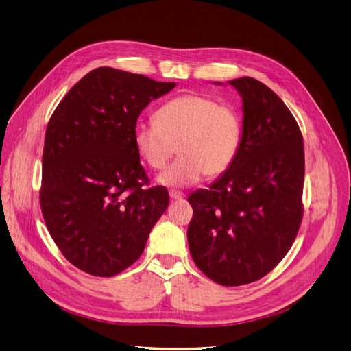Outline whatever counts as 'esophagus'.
Returning a JSON list of instances; mask_svg holds the SVG:
<instances>
[{
  "mask_svg": "<svg viewBox=\"0 0 351 351\" xmlns=\"http://www.w3.org/2000/svg\"><path fill=\"white\" fill-rule=\"evenodd\" d=\"M169 195H171V198L172 199H184L185 198V195H184V193L182 192H179V191H171V192H169Z\"/></svg>",
  "mask_w": 351,
  "mask_h": 351,
  "instance_id": "1",
  "label": "esophagus"
}]
</instances>
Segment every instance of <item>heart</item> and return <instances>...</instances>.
Here are the masks:
<instances>
[{
	"label": "heart",
	"mask_w": 351,
	"mask_h": 351,
	"mask_svg": "<svg viewBox=\"0 0 351 351\" xmlns=\"http://www.w3.org/2000/svg\"><path fill=\"white\" fill-rule=\"evenodd\" d=\"M243 140L240 112L227 104L202 94L173 98L156 112V121H137L133 141L140 159L159 175L165 186L185 188L205 176H219L237 159Z\"/></svg>",
	"instance_id": "1"
}]
</instances>
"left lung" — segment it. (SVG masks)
<instances>
[{"mask_svg": "<svg viewBox=\"0 0 351 351\" xmlns=\"http://www.w3.org/2000/svg\"><path fill=\"white\" fill-rule=\"evenodd\" d=\"M228 85L243 101L240 152L208 189L189 195L188 244L205 276L240 287L289 252L302 219L305 162L301 130L274 90L249 76Z\"/></svg>", "mask_w": 351, "mask_h": 351, "instance_id": "left-lung-1", "label": "left lung"}]
</instances>
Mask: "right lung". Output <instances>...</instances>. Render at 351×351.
Instances as JSON below:
<instances>
[{"label": "right lung", "instance_id": "add662e5", "mask_svg": "<svg viewBox=\"0 0 351 351\" xmlns=\"http://www.w3.org/2000/svg\"><path fill=\"white\" fill-rule=\"evenodd\" d=\"M175 86L98 68L71 88L47 124L42 213L63 256L89 275L132 266L167 208L166 188L143 186L133 130L149 102Z\"/></svg>", "mask_w": 351, "mask_h": 351}]
</instances>
